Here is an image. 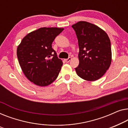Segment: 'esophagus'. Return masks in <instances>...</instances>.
<instances>
[{"label":"esophagus","mask_w":128,"mask_h":128,"mask_svg":"<svg viewBox=\"0 0 128 128\" xmlns=\"http://www.w3.org/2000/svg\"><path fill=\"white\" fill-rule=\"evenodd\" d=\"M71 60V57H69V58H68L67 59H66V60H65V62H70V61Z\"/></svg>","instance_id":"obj_1"}]
</instances>
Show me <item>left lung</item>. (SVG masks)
<instances>
[{"mask_svg": "<svg viewBox=\"0 0 128 128\" xmlns=\"http://www.w3.org/2000/svg\"><path fill=\"white\" fill-rule=\"evenodd\" d=\"M72 27L80 48V64L75 68L77 75L86 80H98L111 65L112 54L108 36L102 29L86 21H79Z\"/></svg>", "mask_w": 128, "mask_h": 128, "instance_id": "obj_1", "label": "left lung"}]
</instances>
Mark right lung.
I'll return each instance as SVG.
<instances>
[{
	"mask_svg": "<svg viewBox=\"0 0 128 128\" xmlns=\"http://www.w3.org/2000/svg\"><path fill=\"white\" fill-rule=\"evenodd\" d=\"M64 28H40L22 39L17 50V58L24 75L40 86L51 84L58 76L62 66L52 44Z\"/></svg>",
	"mask_w": 128,
	"mask_h": 128,
	"instance_id": "add662e5",
	"label": "right lung"
}]
</instances>
